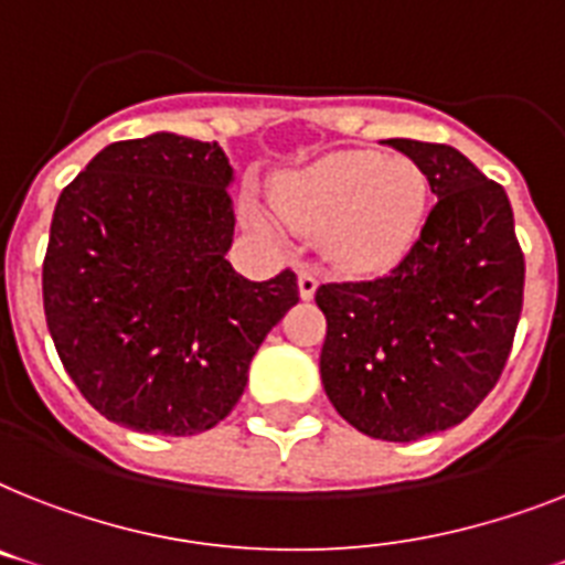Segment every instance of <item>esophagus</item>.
<instances>
[{
	"label": "esophagus",
	"instance_id": "obj_1",
	"mask_svg": "<svg viewBox=\"0 0 565 565\" xmlns=\"http://www.w3.org/2000/svg\"><path fill=\"white\" fill-rule=\"evenodd\" d=\"M297 286H300L302 300H311L317 286H320V274H317L311 265H300V268H297Z\"/></svg>",
	"mask_w": 565,
	"mask_h": 565
}]
</instances>
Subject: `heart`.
Returning <instances> with one entry per match:
<instances>
[{
    "label": "heart",
    "instance_id": "1",
    "mask_svg": "<svg viewBox=\"0 0 565 565\" xmlns=\"http://www.w3.org/2000/svg\"><path fill=\"white\" fill-rule=\"evenodd\" d=\"M427 195L430 184L416 161L372 149L332 152L274 184L279 216L297 231L323 233L332 259L349 271L398 263L422 231ZM242 210L250 227L274 231V218L256 199L248 195Z\"/></svg>",
    "mask_w": 565,
    "mask_h": 565
}]
</instances>
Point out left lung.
<instances>
[{
  "instance_id": "1",
  "label": "left lung",
  "mask_w": 565,
  "mask_h": 565,
  "mask_svg": "<svg viewBox=\"0 0 565 565\" xmlns=\"http://www.w3.org/2000/svg\"><path fill=\"white\" fill-rule=\"evenodd\" d=\"M439 202L390 274L326 282L320 377L355 430L416 441L456 427L500 381L523 311L525 259L505 190L459 149L390 138Z\"/></svg>"
}]
</instances>
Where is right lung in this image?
Here are the masks:
<instances>
[{
	"mask_svg": "<svg viewBox=\"0 0 565 565\" xmlns=\"http://www.w3.org/2000/svg\"><path fill=\"white\" fill-rule=\"evenodd\" d=\"M233 167L216 141L156 132L100 149L60 193L42 306L92 407L138 433L216 427L256 349L300 300L294 271L250 282L233 242Z\"/></svg>",
	"mask_w": 565,
	"mask_h": 565,
	"instance_id": "1",
	"label": "right lung"
}]
</instances>
